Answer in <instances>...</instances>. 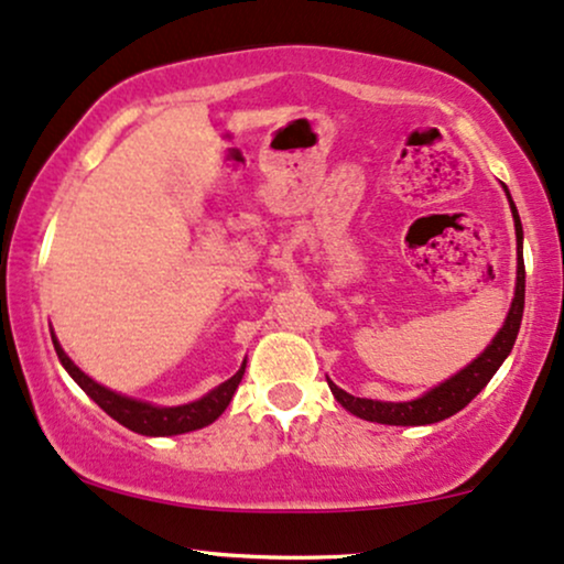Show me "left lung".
<instances>
[{
	"mask_svg": "<svg viewBox=\"0 0 564 564\" xmlns=\"http://www.w3.org/2000/svg\"><path fill=\"white\" fill-rule=\"evenodd\" d=\"M507 200H510L512 219H516V235H518V280H516V297H512L510 311L502 329L497 332L495 339L486 345V350L476 360H470L468 366L460 368L455 377H449L442 384L429 389L421 398L408 400V402H381V400H368V398H352L345 389H339L335 381H329L332 394L345 410H350L358 419L371 421V423H387V426H429V423H440L449 415H455L457 410H463L470 400L476 398L481 389L489 384L491 377L497 373V368L505 364V358L510 356L512 345H516L520 322H523V305H525V263H523V225H520L518 208L512 204L510 191H507Z\"/></svg>",
	"mask_w": 564,
	"mask_h": 564,
	"instance_id": "1",
	"label": "left lung"
}]
</instances>
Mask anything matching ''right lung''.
I'll return each mask as SVG.
<instances>
[{"label": "right lung", "mask_w": 564, "mask_h": 564, "mask_svg": "<svg viewBox=\"0 0 564 564\" xmlns=\"http://www.w3.org/2000/svg\"><path fill=\"white\" fill-rule=\"evenodd\" d=\"M52 343H54V350H57L59 364L65 366V371L75 379V384H78L83 392H86L88 398L104 410V413L112 415V419L117 423H122L124 429L135 431V434H143V436L187 434V431L204 429L208 423H214L227 410L235 389L240 384L242 373H246V360H242V366L238 368L235 377L221 381L219 387H214L212 392L204 394L200 400L185 402V405H175V408H164V405H154V402L124 398V394L115 392V389L99 384V381L90 379L88 373H83L80 368L69 360L67 352L62 350L59 339L54 337V332H52Z\"/></svg>", "instance_id": "right-lung-1"}]
</instances>
